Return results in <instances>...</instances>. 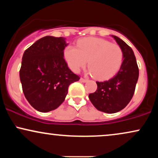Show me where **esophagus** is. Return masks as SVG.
<instances>
[{"mask_svg":"<svg viewBox=\"0 0 158 158\" xmlns=\"http://www.w3.org/2000/svg\"><path fill=\"white\" fill-rule=\"evenodd\" d=\"M79 81H80L81 82H86V81H88V79H85V78H80Z\"/></svg>","mask_w":158,"mask_h":158,"instance_id":"1","label":"esophagus"}]
</instances>
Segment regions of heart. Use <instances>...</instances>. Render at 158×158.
I'll return each mask as SVG.
<instances>
[{
  "label": "heart",
  "mask_w": 158,
  "mask_h": 158,
  "mask_svg": "<svg viewBox=\"0 0 158 158\" xmlns=\"http://www.w3.org/2000/svg\"><path fill=\"white\" fill-rule=\"evenodd\" d=\"M69 68L74 72L86 65L97 79H107L117 73L123 64L124 52L120 46L99 38H85L77 42V48L68 45L63 50Z\"/></svg>",
  "instance_id": "b5f03b06"
}]
</instances>
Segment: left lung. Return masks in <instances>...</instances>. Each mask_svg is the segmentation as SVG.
Here are the masks:
<instances>
[{"label":"left lung","mask_w":158,"mask_h":158,"mask_svg":"<svg viewBox=\"0 0 158 158\" xmlns=\"http://www.w3.org/2000/svg\"><path fill=\"white\" fill-rule=\"evenodd\" d=\"M113 37L123 50V64L118 73L109 80L97 81V90L89 94L94 106L108 114L118 112L129 103L139 77V68L132 49L117 36Z\"/></svg>","instance_id":"8db88e82"}]
</instances>
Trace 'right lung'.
Returning <instances> with one entry per match:
<instances>
[{
    "label": "right lung",
    "mask_w": 158,
    "mask_h": 158,
    "mask_svg": "<svg viewBox=\"0 0 158 158\" xmlns=\"http://www.w3.org/2000/svg\"><path fill=\"white\" fill-rule=\"evenodd\" d=\"M64 38L45 36L25 50L20 69L22 90L40 112L57 108L64 102L69 85L80 77L69 69L63 57Z\"/></svg>",
    "instance_id": "right-lung-1"
}]
</instances>
